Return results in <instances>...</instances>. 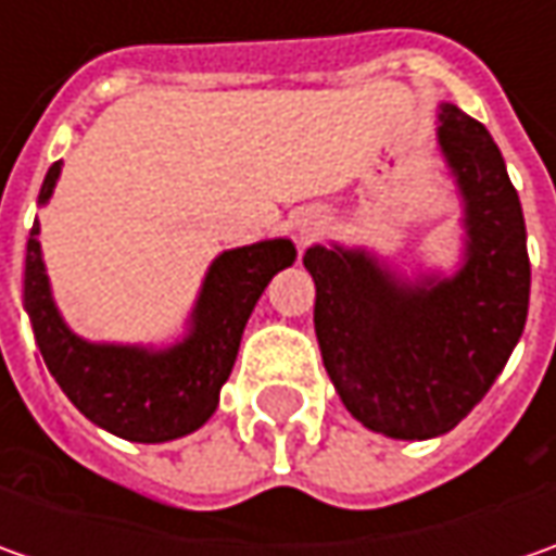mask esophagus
<instances>
[{"label":"esophagus","instance_id":"esophagus-1","mask_svg":"<svg viewBox=\"0 0 556 556\" xmlns=\"http://www.w3.org/2000/svg\"><path fill=\"white\" fill-rule=\"evenodd\" d=\"M296 228H300V235H303V238H312V235H318V231L325 228V216L309 213L306 219H300V223H296Z\"/></svg>","mask_w":556,"mask_h":556}]
</instances>
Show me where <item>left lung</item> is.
<instances>
[{"mask_svg":"<svg viewBox=\"0 0 556 556\" xmlns=\"http://www.w3.org/2000/svg\"><path fill=\"white\" fill-rule=\"evenodd\" d=\"M437 141L464 201V266L405 281L365 250L315 244V337L346 412L390 439L458 427L514 353L529 312L523 206L489 129L439 104Z\"/></svg>","mask_w":556,"mask_h":556,"instance_id":"1","label":"left lung"}]
</instances>
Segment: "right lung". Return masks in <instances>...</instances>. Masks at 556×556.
<instances>
[{
  "label": "right lung",
  "mask_w": 556,
  "mask_h": 556,
  "mask_svg": "<svg viewBox=\"0 0 556 556\" xmlns=\"http://www.w3.org/2000/svg\"><path fill=\"white\" fill-rule=\"evenodd\" d=\"M61 161L49 166L39 203H49ZM296 260L288 238L225 250L206 268L191 331L169 350L89 343L76 337L54 306L33 223L24 263V309L36 346L58 387L92 424L129 442H169L203 427L219 405L235 368L241 333L271 275Z\"/></svg>",
  "instance_id": "obj_1"
}]
</instances>
